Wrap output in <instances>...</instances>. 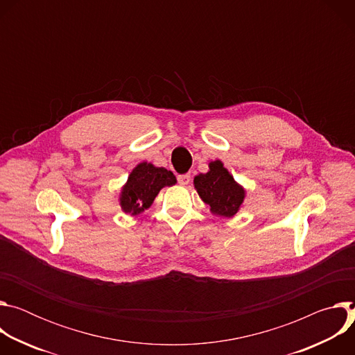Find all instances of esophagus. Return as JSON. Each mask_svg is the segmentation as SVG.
Returning <instances> with one entry per match:
<instances>
[{
  "label": "esophagus",
  "mask_w": 355,
  "mask_h": 355,
  "mask_svg": "<svg viewBox=\"0 0 355 355\" xmlns=\"http://www.w3.org/2000/svg\"><path fill=\"white\" fill-rule=\"evenodd\" d=\"M178 182H180V185H182V187L188 185V184L191 182V175H189V174H182V175H178Z\"/></svg>",
  "instance_id": "esophagus-1"
}]
</instances>
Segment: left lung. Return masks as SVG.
Returning <instances> with one entry per match:
<instances>
[{
	"label": "left lung",
	"mask_w": 355,
	"mask_h": 355,
	"mask_svg": "<svg viewBox=\"0 0 355 355\" xmlns=\"http://www.w3.org/2000/svg\"><path fill=\"white\" fill-rule=\"evenodd\" d=\"M193 187L215 216L233 218L243 207L245 189L234 181L220 160L211 162L208 173L195 175Z\"/></svg>",
	"instance_id": "left-lung-1"
}]
</instances>
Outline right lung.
<instances>
[{
	"label": "right lung",
	"mask_w": 355,
	"mask_h": 355,
	"mask_svg": "<svg viewBox=\"0 0 355 355\" xmlns=\"http://www.w3.org/2000/svg\"><path fill=\"white\" fill-rule=\"evenodd\" d=\"M175 182L177 178L171 171L147 162L139 163L122 187L119 205L125 214L140 215L151 207L162 188L171 187Z\"/></svg>",
	"instance_id": "right-lung-1"
}]
</instances>
